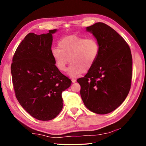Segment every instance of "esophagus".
I'll list each match as a JSON object with an SVG mask.
<instances>
[{"label": "esophagus", "mask_w": 146, "mask_h": 146, "mask_svg": "<svg viewBox=\"0 0 146 146\" xmlns=\"http://www.w3.org/2000/svg\"><path fill=\"white\" fill-rule=\"evenodd\" d=\"M71 82H72V83H75L76 82V79L73 78V79L71 80Z\"/></svg>", "instance_id": "obj_1"}]
</instances>
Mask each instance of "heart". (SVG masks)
<instances>
[{
  "label": "heart",
  "instance_id": "heart-1",
  "mask_svg": "<svg viewBox=\"0 0 146 146\" xmlns=\"http://www.w3.org/2000/svg\"><path fill=\"white\" fill-rule=\"evenodd\" d=\"M58 48L51 51L56 66L60 71L64 72L70 62L68 75L71 77L80 76L83 71L90 70L100 52L99 44L95 39H86L77 35L68 36L61 39Z\"/></svg>",
  "mask_w": 146,
  "mask_h": 146
}]
</instances>
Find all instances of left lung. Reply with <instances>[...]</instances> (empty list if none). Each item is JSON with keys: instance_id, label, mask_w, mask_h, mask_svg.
Returning <instances> with one entry per match:
<instances>
[{"instance_id": "8db88e82", "label": "left lung", "mask_w": 146, "mask_h": 146, "mask_svg": "<svg viewBox=\"0 0 146 146\" xmlns=\"http://www.w3.org/2000/svg\"><path fill=\"white\" fill-rule=\"evenodd\" d=\"M100 47L94 66L83 78L77 80L86 107L98 114L115 110L131 89L132 58L127 43L115 31L102 23L86 27Z\"/></svg>"}]
</instances>
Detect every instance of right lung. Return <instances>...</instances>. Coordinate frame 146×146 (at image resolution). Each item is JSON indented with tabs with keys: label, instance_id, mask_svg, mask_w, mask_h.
<instances>
[{
	"label": "right lung",
	"instance_id": "add662e5",
	"mask_svg": "<svg viewBox=\"0 0 146 146\" xmlns=\"http://www.w3.org/2000/svg\"><path fill=\"white\" fill-rule=\"evenodd\" d=\"M57 29L38 35L29 33L18 46L11 64L12 83L18 102L35 119H54L63 106L62 93L71 81L55 65L51 54Z\"/></svg>",
	"mask_w": 146,
	"mask_h": 146
}]
</instances>
